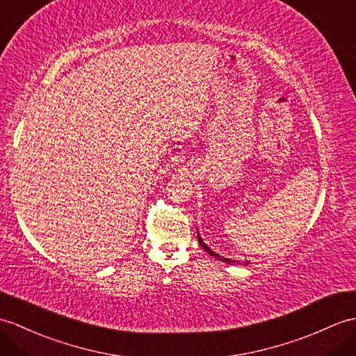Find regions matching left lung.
Segmentation results:
<instances>
[{
	"label": "left lung",
	"instance_id": "left-lung-1",
	"mask_svg": "<svg viewBox=\"0 0 356 356\" xmlns=\"http://www.w3.org/2000/svg\"><path fill=\"white\" fill-rule=\"evenodd\" d=\"M197 239H198V244H200L203 249H204V252H208L211 256H213V258H217V259H220V261H222V262H226V264H230V266H232V264H238V266H247V264L249 262H244V264H241V262H238V261H235V259H229V258H225V256H220L218 253H216L213 250H211V247H208V244H206L204 241H203V238L200 236V234H198V230H197Z\"/></svg>",
	"mask_w": 356,
	"mask_h": 356
}]
</instances>
